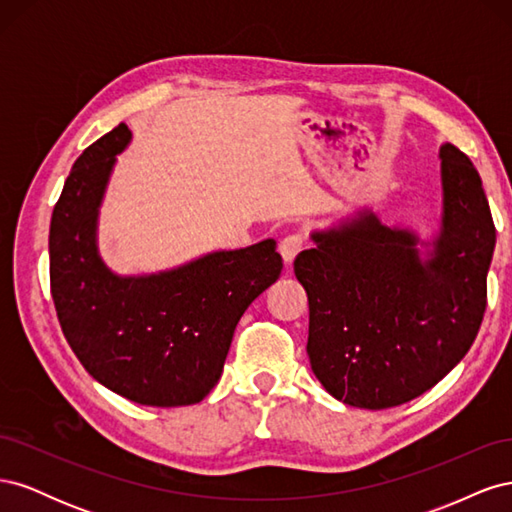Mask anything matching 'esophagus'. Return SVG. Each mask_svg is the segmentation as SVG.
Segmentation results:
<instances>
[{
	"label": "esophagus",
	"instance_id": "obj_1",
	"mask_svg": "<svg viewBox=\"0 0 512 512\" xmlns=\"http://www.w3.org/2000/svg\"><path fill=\"white\" fill-rule=\"evenodd\" d=\"M303 247H305V239L301 235L284 237L282 243H280V254H282L284 262H288V265H290V262L297 258V254L303 250Z\"/></svg>",
	"mask_w": 512,
	"mask_h": 512
}]
</instances>
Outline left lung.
<instances>
[{
    "mask_svg": "<svg viewBox=\"0 0 512 512\" xmlns=\"http://www.w3.org/2000/svg\"><path fill=\"white\" fill-rule=\"evenodd\" d=\"M442 218L431 239L371 209L314 230L294 258L307 292L312 371L335 399L384 410L436 386L470 350L487 307L495 226L474 164L440 147Z\"/></svg>",
    "mask_w": 512,
    "mask_h": 512,
    "instance_id": "1",
    "label": "left lung"
}]
</instances>
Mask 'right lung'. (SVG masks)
<instances>
[{
	"label": "right lung",
	"mask_w": 512,
	"mask_h": 512,
	"mask_svg": "<svg viewBox=\"0 0 512 512\" xmlns=\"http://www.w3.org/2000/svg\"><path fill=\"white\" fill-rule=\"evenodd\" d=\"M126 123L74 162L51 218V294L87 374L141 406L203 401L218 384L243 312L282 273L275 241L220 250L175 269L119 275L98 250V215Z\"/></svg>",
	"instance_id": "1"
}]
</instances>
